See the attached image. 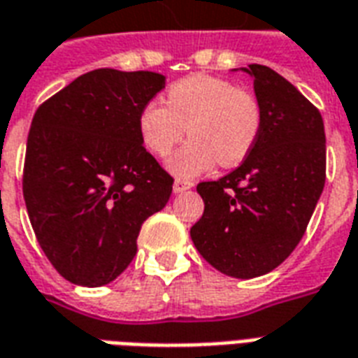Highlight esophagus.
I'll list each match as a JSON object with an SVG mask.
<instances>
[{
  "instance_id": "1",
  "label": "esophagus",
  "mask_w": 358,
  "mask_h": 358,
  "mask_svg": "<svg viewBox=\"0 0 358 358\" xmlns=\"http://www.w3.org/2000/svg\"><path fill=\"white\" fill-rule=\"evenodd\" d=\"M193 187V182H189V180H176L174 182V193H184L187 192V189H192Z\"/></svg>"
}]
</instances>
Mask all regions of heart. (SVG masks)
<instances>
[{
  "label": "heart",
  "mask_w": 358,
  "mask_h": 358,
  "mask_svg": "<svg viewBox=\"0 0 358 358\" xmlns=\"http://www.w3.org/2000/svg\"><path fill=\"white\" fill-rule=\"evenodd\" d=\"M138 129L145 150L165 157L187 132L192 138L169 161L178 176L203 174L218 161L222 166L243 163L262 129L258 98L231 81L193 73L172 83L163 100L142 108Z\"/></svg>",
  "instance_id": "b5f03b06"
}]
</instances>
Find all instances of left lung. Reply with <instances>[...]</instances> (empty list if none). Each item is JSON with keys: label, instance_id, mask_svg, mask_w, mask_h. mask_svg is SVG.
<instances>
[{"label": "left lung", "instance_id": "obj_1", "mask_svg": "<svg viewBox=\"0 0 358 358\" xmlns=\"http://www.w3.org/2000/svg\"><path fill=\"white\" fill-rule=\"evenodd\" d=\"M245 71L262 108L260 136L235 171L197 186L205 213L189 231L201 256L235 279L260 277L287 260L327 180L319 110L271 68Z\"/></svg>", "mask_w": 358, "mask_h": 358}]
</instances>
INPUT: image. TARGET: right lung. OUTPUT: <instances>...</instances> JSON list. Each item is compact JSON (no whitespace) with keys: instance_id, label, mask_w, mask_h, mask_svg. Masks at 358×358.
Instances as JSON below:
<instances>
[{"instance_id":"1","label":"right lung","mask_w":358,"mask_h":358,"mask_svg":"<svg viewBox=\"0 0 358 358\" xmlns=\"http://www.w3.org/2000/svg\"><path fill=\"white\" fill-rule=\"evenodd\" d=\"M161 89L155 71H87L31 119L22 193L52 267L81 287L117 279L140 227L169 203L172 176L142 145L138 117Z\"/></svg>"}]
</instances>
